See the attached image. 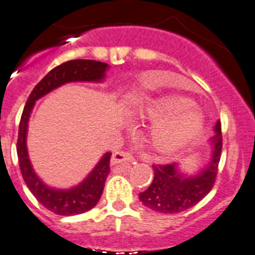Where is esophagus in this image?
<instances>
[{"label": "esophagus", "mask_w": 255, "mask_h": 255, "mask_svg": "<svg viewBox=\"0 0 255 255\" xmlns=\"http://www.w3.org/2000/svg\"><path fill=\"white\" fill-rule=\"evenodd\" d=\"M133 157L130 156V153L128 152H123V151H117L114 152L113 156L111 158V163L112 165H118V163L122 162H133Z\"/></svg>", "instance_id": "1"}]
</instances>
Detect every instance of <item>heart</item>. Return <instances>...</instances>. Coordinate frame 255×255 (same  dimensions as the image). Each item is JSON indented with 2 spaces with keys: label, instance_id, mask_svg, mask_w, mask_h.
Segmentation results:
<instances>
[{
  "label": "heart",
  "instance_id": "obj_1",
  "mask_svg": "<svg viewBox=\"0 0 255 255\" xmlns=\"http://www.w3.org/2000/svg\"><path fill=\"white\" fill-rule=\"evenodd\" d=\"M194 102L185 97L167 95L151 102L142 111L149 121H160L148 132L149 146L162 154H172L197 138L203 129V116L191 109Z\"/></svg>",
  "mask_w": 255,
  "mask_h": 255
}]
</instances>
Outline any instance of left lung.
I'll list each match as a JSON object with an SVG mask.
<instances>
[{"label":"left lung","instance_id":"left-lung-1","mask_svg":"<svg viewBox=\"0 0 255 255\" xmlns=\"http://www.w3.org/2000/svg\"><path fill=\"white\" fill-rule=\"evenodd\" d=\"M213 158L199 175L187 177L177 171L176 163L152 165L154 177L146 191L139 194V200L151 210L162 214H176L196 205L213 189L219 171V161L223 148L221 123L215 125V135L211 138Z\"/></svg>","mask_w":255,"mask_h":255}]
</instances>
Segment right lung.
I'll list each match as a JSON object with an SVG mask.
<instances>
[{
  "label": "right lung",
  "mask_w": 255,
  "mask_h": 255,
  "mask_svg": "<svg viewBox=\"0 0 255 255\" xmlns=\"http://www.w3.org/2000/svg\"><path fill=\"white\" fill-rule=\"evenodd\" d=\"M107 69L108 64L95 60H83V59L69 60L60 64L50 70L46 77L42 78L35 85L23 108L17 138L18 165L23 181L26 182L31 194L36 197L42 206L58 215H77V214L85 213L97 205L103 194L107 176L111 171L109 165H111L112 153L107 152L102 157L98 165L95 166L94 170L78 186L70 190L51 189L37 177L28 160L27 147H26L28 117L34 108L35 102L41 98L42 95L69 82H101L102 79H104V73Z\"/></svg>",
  "instance_id": "right-lung-1"
}]
</instances>
